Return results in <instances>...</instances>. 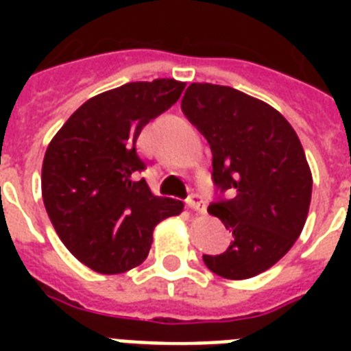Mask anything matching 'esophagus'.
I'll list each match as a JSON object with an SVG mask.
<instances>
[{
	"label": "esophagus",
	"mask_w": 351,
	"mask_h": 351,
	"mask_svg": "<svg viewBox=\"0 0 351 351\" xmlns=\"http://www.w3.org/2000/svg\"><path fill=\"white\" fill-rule=\"evenodd\" d=\"M187 206L193 209V211H197V213H206V200H204L202 195H198V193H191L189 198H187Z\"/></svg>",
	"instance_id": "obj_1"
}]
</instances>
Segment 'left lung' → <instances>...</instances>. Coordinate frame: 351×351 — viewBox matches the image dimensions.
<instances>
[{
	"label": "left lung",
	"mask_w": 351,
	"mask_h": 351,
	"mask_svg": "<svg viewBox=\"0 0 351 351\" xmlns=\"http://www.w3.org/2000/svg\"><path fill=\"white\" fill-rule=\"evenodd\" d=\"M182 111L213 153L215 202L208 211L233 233L220 255H204L213 273L231 280L277 264L299 239L311 200L304 149L288 120L233 87L191 84Z\"/></svg>",
	"instance_id": "obj_1"
}]
</instances>
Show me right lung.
<instances>
[{"instance_id":"1","label":"right lung","mask_w":351,"mask_h":351,"mask_svg":"<svg viewBox=\"0 0 351 351\" xmlns=\"http://www.w3.org/2000/svg\"><path fill=\"white\" fill-rule=\"evenodd\" d=\"M184 87L162 78L101 93L47 147L41 193L49 219L67 250L95 271L114 275L142 264L154 226L184 209L138 178L147 162L136 151L143 125L175 106Z\"/></svg>"}]
</instances>
